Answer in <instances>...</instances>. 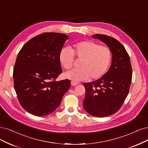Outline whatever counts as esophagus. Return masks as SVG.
<instances>
[{
	"mask_svg": "<svg viewBox=\"0 0 148 148\" xmlns=\"http://www.w3.org/2000/svg\"><path fill=\"white\" fill-rule=\"evenodd\" d=\"M79 83V82H74V81H71V85L73 86H75V85H77Z\"/></svg>",
	"mask_w": 148,
	"mask_h": 148,
	"instance_id": "34e87169",
	"label": "esophagus"
}]
</instances>
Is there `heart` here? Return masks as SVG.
Instances as JSON below:
<instances>
[{"label":"heart","instance_id":"heart-1","mask_svg":"<svg viewBox=\"0 0 148 148\" xmlns=\"http://www.w3.org/2000/svg\"><path fill=\"white\" fill-rule=\"evenodd\" d=\"M82 60L78 69L68 71L63 74L65 79L77 82L101 78L107 71L112 61V52L108 47L85 41L75 43L72 49L63 47L59 53V60L65 69L73 68L74 56Z\"/></svg>","mask_w":148,"mask_h":148}]
</instances>
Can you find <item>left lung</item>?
<instances>
[{
	"label": "left lung",
	"instance_id": "1",
	"mask_svg": "<svg viewBox=\"0 0 148 148\" xmlns=\"http://www.w3.org/2000/svg\"><path fill=\"white\" fill-rule=\"evenodd\" d=\"M111 51L112 63L107 72L94 82L84 84L85 97L83 102L85 110L96 117H106L117 112L127 96L132 69L129 55L124 47L114 38L95 34Z\"/></svg>",
	"mask_w": 148,
	"mask_h": 148
}]
</instances>
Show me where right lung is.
<instances>
[{"label": "right lung", "mask_w": 148, "mask_h": 148, "mask_svg": "<svg viewBox=\"0 0 148 148\" xmlns=\"http://www.w3.org/2000/svg\"><path fill=\"white\" fill-rule=\"evenodd\" d=\"M69 36L45 33L32 38L18 54L13 68L14 87L21 106L34 115L51 114L70 87L68 79L56 81L62 72L59 53Z\"/></svg>", "instance_id": "right-lung-1"}]
</instances>
